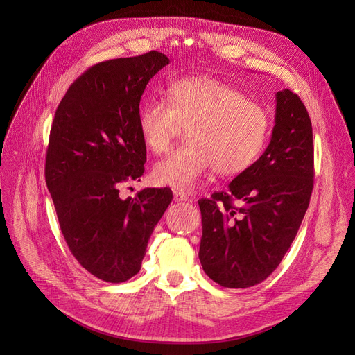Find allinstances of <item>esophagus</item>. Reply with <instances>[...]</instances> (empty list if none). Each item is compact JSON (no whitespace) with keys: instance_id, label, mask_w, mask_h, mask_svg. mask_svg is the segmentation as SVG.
<instances>
[{"instance_id":"1","label":"esophagus","mask_w":355,"mask_h":355,"mask_svg":"<svg viewBox=\"0 0 355 355\" xmlns=\"http://www.w3.org/2000/svg\"><path fill=\"white\" fill-rule=\"evenodd\" d=\"M174 200H175L177 202H182V201H189L190 198H189L187 194H184V193L175 190V191H174Z\"/></svg>"}]
</instances>
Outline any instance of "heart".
I'll return each mask as SVG.
<instances>
[{
	"instance_id": "1",
	"label": "heart",
	"mask_w": 355,
	"mask_h": 355,
	"mask_svg": "<svg viewBox=\"0 0 355 355\" xmlns=\"http://www.w3.org/2000/svg\"><path fill=\"white\" fill-rule=\"evenodd\" d=\"M166 99L141 106L138 128L144 144L164 154L182 126H189V142L155 164V184L190 191L213 168L221 175L240 174L262 153L269 115L239 89L214 78L189 76L168 87Z\"/></svg>"
}]
</instances>
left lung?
Returning <instances> with one entry per match:
<instances>
[{"label": "left lung", "instance_id": "1", "mask_svg": "<svg viewBox=\"0 0 355 355\" xmlns=\"http://www.w3.org/2000/svg\"><path fill=\"white\" fill-rule=\"evenodd\" d=\"M313 174L308 110L296 93L277 92L266 151L229 184L227 191L198 200L202 225L198 257L206 275L225 288L263 282L300 230Z\"/></svg>", "mask_w": 355, "mask_h": 355}]
</instances>
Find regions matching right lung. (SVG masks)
Masks as SVG:
<instances>
[{
    "label": "right lung",
    "mask_w": 355,
    "mask_h": 355,
    "mask_svg": "<svg viewBox=\"0 0 355 355\" xmlns=\"http://www.w3.org/2000/svg\"><path fill=\"white\" fill-rule=\"evenodd\" d=\"M168 63L153 50L92 66L70 85L54 114L47 189L71 254L105 282L121 284L139 272L148 240L173 200L166 187L119 196L121 184L145 171L139 102Z\"/></svg>",
    "instance_id": "right-lung-1"
}]
</instances>
